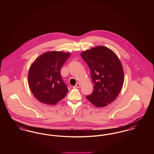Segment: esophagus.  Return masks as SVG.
<instances>
[{"mask_svg": "<svg viewBox=\"0 0 154 154\" xmlns=\"http://www.w3.org/2000/svg\"><path fill=\"white\" fill-rule=\"evenodd\" d=\"M80 84H77L74 87V88H80Z\"/></svg>", "mask_w": 154, "mask_h": 154, "instance_id": "obj_1", "label": "esophagus"}]
</instances>
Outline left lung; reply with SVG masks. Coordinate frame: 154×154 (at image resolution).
I'll list each match as a JSON object with an SVG mask.
<instances>
[{
  "label": "left lung",
  "mask_w": 154,
  "mask_h": 154,
  "mask_svg": "<svg viewBox=\"0 0 154 154\" xmlns=\"http://www.w3.org/2000/svg\"><path fill=\"white\" fill-rule=\"evenodd\" d=\"M81 57L88 65L94 85L87 99L96 107L107 106L117 98L123 86L124 74L119 59L104 46L82 52Z\"/></svg>",
  "instance_id": "obj_1"
}]
</instances>
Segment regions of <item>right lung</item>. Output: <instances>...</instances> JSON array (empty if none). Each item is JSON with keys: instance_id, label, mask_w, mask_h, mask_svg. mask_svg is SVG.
Here are the masks:
<instances>
[{"instance_id": "add662e5", "label": "right lung", "mask_w": 154, "mask_h": 154, "mask_svg": "<svg viewBox=\"0 0 154 154\" xmlns=\"http://www.w3.org/2000/svg\"><path fill=\"white\" fill-rule=\"evenodd\" d=\"M70 55V53L63 52H45L30 66L29 86L39 102L54 105L65 97L68 89L62 80L60 70Z\"/></svg>"}]
</instances>
